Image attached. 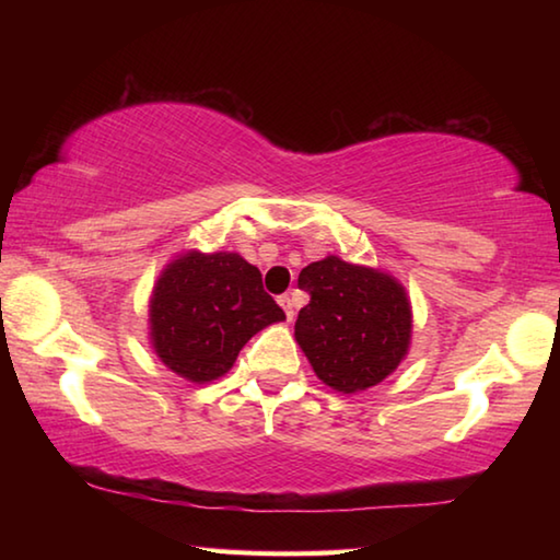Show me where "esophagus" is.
I'll return each instance as SVG.
<instances>
[{"label": "esophagus", "instance_id": "obj_1", "mask_svg": "<svg viewBox=\"0 0 560 560\" xmlns=\"http://www.w3.org/2000/svg\"><path fill=\"white\" fill-rule=\"evenodd\" d=\"M279 303H281V308L287 311V318L293 320V314H296V311H293V306H296V303H293V296H289V293H283V296H279Z\"/></svg>", "mask_w": 560, "mask_h": 560}]
</instances>
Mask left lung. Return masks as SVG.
I'll use <instances>...</instances> for the list:
<instances>
[{
  "instance_id": "left-lung-1",
  "label": "left lung",
  "mask_w": 560,
  "mask_h": 560,
  "mask_svg": "<svg viewBox=\"0 0 560 560\" xmlns=\"http://www.w3.org/2000/svg\"><path fill=\"white\" fill-rule=\"evenodd\" d=\"M299 289L311 301L299 311L293 336L318 381L350 395L400 365L410 348L412 308L390 273L326 257L301 269Z\"/></svg>"
}]
</instances>
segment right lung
Returning <instances> with one entry per match:
<instances>
[{
  "label": "right lung",
  "mask_w": 560,
  "mask_h": 560,
  "mask_svg": "<svg viewBox=\"0 0 560 560\" xmlns=\"http://www.w3.org/2000/svg\"><path fill=\"white\" fill-rule=\"evenodd\" d=\"M283 318L261 271L240 254L187 252L167 264L150 296V343L179 377L210 383L246 340Z\"/></svg>",
  "instance_id": "add662e5"
}]
</instances>
